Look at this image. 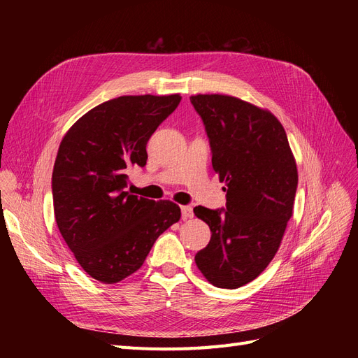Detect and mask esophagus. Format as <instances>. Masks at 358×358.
<instances>
[{
    "label": "esophagus",
    "instance_id": "1",
    "mask_svg": "<svg viewBox=\"0 0 358 358\" xmlns=\"http://www.w3.org/2000/svg\"><path fill=\"white\" fill-rule=\"evenodd\" d=\"M182 218L183 220H191L194 216V212H192V208L191 206H182Z\"/></svg>",
    "mask_w": 358,
    "mask_h": 358
}]
</instances>
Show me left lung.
<instances>
[{
	"mask_svg": "<svg viewBox=\"0 0 358 358\" xmlns=\"http://www.w3.org/2000/svg\"><path fill=\"white\" fill-rule=\"evenodd\" d=\"M189 100L203 119L212 166L227 192L225 210L194 208L212 233L196 264L212 285L234 289L254 280L278 252L294 208L296 159L272 112L222 94Z\"/></svg>",
	"mask_w": 358,
	"mask_h": 358,
	"instance_id": "8db88e82",
	"label": "left lung"
}]
</instances>
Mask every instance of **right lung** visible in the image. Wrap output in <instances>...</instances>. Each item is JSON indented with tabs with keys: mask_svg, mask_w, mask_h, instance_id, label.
Returning <instances> with one entry per match:
<instances>
[{
	"mask_svg": "<svg viewBox=\"0 0 358 358\" xmlns=\"http://www.w3.org/2000/svg\"><path fill=\"white\" fill-rule=\"evenodd\" d=\"M180 100L117 96L85 113L61 140L52 173L55 220L80 267L103 284L133 275L158 236L180 220L173 201L125 191L127 169L146 164L148 140Z\"/></svg>",
	"mask_w": 358,
	"mask_h": 358,
	"instance_id": "add662e5",
	"label": "right lung"
}]
</instances>
